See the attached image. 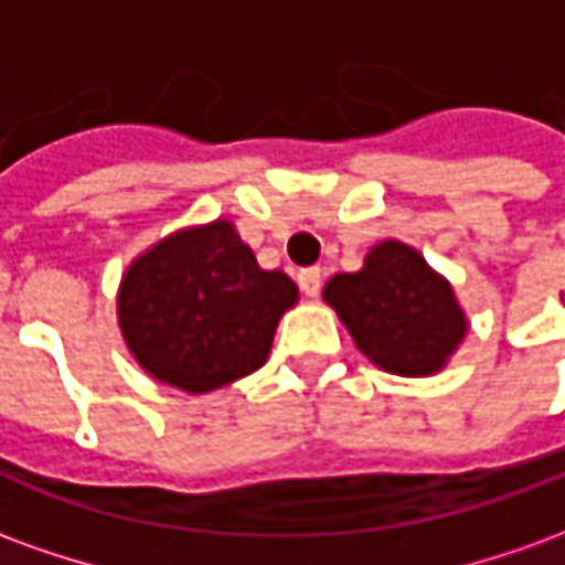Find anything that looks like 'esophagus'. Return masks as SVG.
<instances>
[{"label":"esophagus","instance_id":"obj_1","mask_svg":"<svg viewBox=\"0 0 565 565\" xmlns=\"http://www.w3.org/2000/svg\"><path fill=\"white\" fill-rule=\"evenodd\" d=\"M299 287H302V294L308 296V299H315V296L320 294V284H323V271L318 269V266H311V269H302L299 271Z\"/></svg>","mask_w":565,"mask_h":565}]
</instances>
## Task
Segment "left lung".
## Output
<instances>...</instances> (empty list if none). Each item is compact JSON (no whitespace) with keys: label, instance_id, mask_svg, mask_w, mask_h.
Listing matches in <instances>:
<instances>
[{"label":"left lung","instance_id":"8db88e82","mask_svg":"<svg viewBox=\"0 0 565 565\" xmlns=\"http://www.w3.org/2000/svg\"><path fill=\"white\" fill-rule=\"evenodd\" d=\"M323 302L372 366L403 379L441 372L469 332L454 284L399 238L369 247L363 269L332 275Z\"/></svg>","mask_w":565,"mask_h":565}]
</instances>
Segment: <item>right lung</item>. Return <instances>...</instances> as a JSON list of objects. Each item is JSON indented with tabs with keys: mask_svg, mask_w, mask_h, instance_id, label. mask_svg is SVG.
<instances>
[{
	"mask_svg": "<svg viewBox=\"0 0 565 565\" xmlns=\"http://www.w3.org/2000/svg\"><path fill=\"white\" fill-rule=\"evenodd\" d=\"M299 287L259 269L233 221L174 230L132 259L117 287V327L150 379L184 393L221 391L269 360Z\"/></svg>",
	"mask_w": 565,
	"mask_h": 565,
	"instance_id": "right-lung-1",
	"label": "right lung"
}]
</instances>
